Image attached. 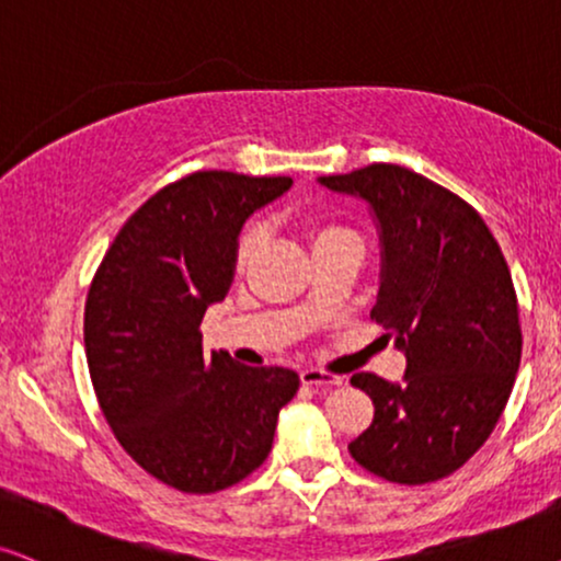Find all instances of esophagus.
Instances as JSON below:
<instances>
[{
	"mask_svg": "<svg viewBox=\"0 0 561 561\" xmlns=\"http://www.w3.org/2000/svg\"><path fill=\"white\" fill-rule=\"evenodd\" d=\"M301 382L312 385V387H341L343 377L330 375V371H322V369H304Z\"/></svg>",
	"mask_w": 561,
	"mask_h": 561,
	"instance_id": "34e87169",
	"label": "esophagus"
}]
</instances>
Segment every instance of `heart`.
Wrapping results in <instances>:
<instances>
[{"instance_id":"obj_1","label":"heart","mask_w":561,"mask_h":561,"mask_svg":"<svg viewBox=\"0 0 561 561\" xmlns=\"http://www.w3.org/2000/svg\"><path fill=\"white\" fill-rule=\"evenodd\" d=\"M307 237H309V244H312V252H314V249L324 247V244H330V241L356 239L354 233L348 231V228L337 226V224H333V220H324V218L309 220ZM260 241H262V226L260 224H247L244 231L239 233L237 252H233V265H237V270H247L249 262H252L254 254H257Z\"/></svg>"}]
</instances>
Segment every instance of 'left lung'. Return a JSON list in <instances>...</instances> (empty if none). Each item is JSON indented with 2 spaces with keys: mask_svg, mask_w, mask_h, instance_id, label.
<instances>
[{
  "mask_svg": "<svg viewBox=\"0 0 561 561\" xmlns=\"http://www.w3.org/2000/svg\"><path fill=\"white\" fill-rule=\"evenodd\" d=\"M320 184L375 210L382 286L371 320L408 362L403 385L371 371L351 377L375 403V419L348 453L392 483L445 479L494 432L520 366L507 260L466 199L405 165L371 163Z\"/></svg>",
  "mask_w": 561,
  "mask_h": 561,
  "instance_id": "1",
  "label": "left lung"
}]
</instances>
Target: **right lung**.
Instances as JSON below:
<instances>
[{
    "mask_svg": "<svg viewBox=\"0 0 561 561\" xmlns=\"http://www.w3.org/2000/svg\"><path fill=\"white\" fill-rule=\"evenodd\" d=\"M288 186L233 171L182 176L129 216L90 283L85 356L103 416L142 471L184 494L257 471L299 390L294 369L207 356L199 333L231 286L244 220Z\"/></svg>",
    "mask_w": 561,
    "mask_h": 561,
    "instance_id": "1",
    "label": "right lung"
}]
</instances>
